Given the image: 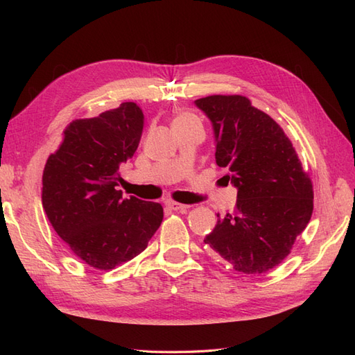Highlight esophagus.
Segmentation results:
<instances>
[{
  "label": "esophagus",
  "mask_w": 355,
  "mask_h": 355,
  "mask_svg": "<svg viewBox=\"0 0 355 355\" xmlns=\"http://www.w3.org/2000/svg\"><path fill=\"white\" fill-rule=\"evenodd\" d=\"M166 206L171 210H187L189 206H187V204H180V202H176V201H166Z\"/></svg>",
  "instance_id": "34e87169"
}]
</instances>
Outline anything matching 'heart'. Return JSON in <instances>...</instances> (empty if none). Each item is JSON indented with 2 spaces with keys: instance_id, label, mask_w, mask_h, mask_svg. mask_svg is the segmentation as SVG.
Wrapping results in <instances>:
<instances>
[{
  "instance_id": "heart-1",
  "label": "heart",
  "mask_w": 355,
  "mask_h": 355,
  "mask_svg": "<svg viewBox=\"0 0 355 355\" xmlns=\"http://www.w3.org/2000/svg\"><path fill=\"white\" fill-rule=\"evenodd\" d=\"M189 118H192L191 115H180L178 120H189Z\"/></svg>"
}]
</instances>
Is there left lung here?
<instances>
[{"label": "left lung", "mask_w": 355, "mask_h": 355, "mask_svg": "<svg viewBox=\"0 0 355 355\" xmlns=\"http://www.w3.org/2000/svg\"><path fill=\"white\" fill-rule=\"evenodd\" d=\"M196 106L210 120L216 164L237 188L234 213L220 218L204 243L234 270L263 274L290 253L313 214V184L292 142L270 115L244 96L214 94Z\"/></svg>", "instance_id": "1"}]
</instances>
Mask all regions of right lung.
Instances as JSON below:
<instances>
[{"label": "right lung", "mask_w": 355, "mask_h": 355, "mask_svg": "<svg viewBox=\"0 0 355 355\" xmlns=\"http://www.w3.org/2000/svg\"><path fill=\"white\" fill-rule=\"evenodd\" d=\"M135 102L72 121L42 173V207L59 237L87 265L112 270L144 252L163 220L158 202L123 198L120 167L144 132Z\"/></svg>", "instance_id": "1"}]
</instances>
